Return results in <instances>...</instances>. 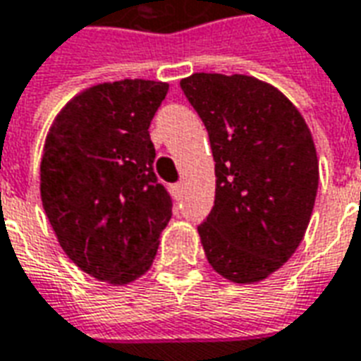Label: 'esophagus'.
<instances>
[{"label":"esophagus","instance_id":"34e87169","mask_svg":"<svg viewBox=\"0 0 361 361\" xmlns=\"http://www.w3.org/2000/svg\"><path fill=\"white\" fill-rule=\"evenodd\" d=\"M172 191H173V195L180 197V195H181V191H183V183H181V181H180V183H173V185H172Z\"/></svg>","mask_w":361,"mask_h":361}]
</instances>
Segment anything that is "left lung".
I'll return each instance as SVG.
<instances>
[{
  "mask_svg": "<svg viewBox=\"0 0 361 361\" xmlns=\"http://www.w3.org/2000/svg\"><path fill=\"white\" fill-rule=\"evenodd\" d=\"M181 89L211 139L214 207L199 230L220 276L253 284L294 255L319 185L305 119L276 87L250 75L193 73Z\"/></svg>",
  "mask_w": 361,
  "mask_h": 361,
  "instance_id": "8db88e82",
  "label": "left lung"
}]
</instances>
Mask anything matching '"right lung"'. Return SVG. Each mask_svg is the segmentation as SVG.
<instances>
[{
    "label": "right lung",
    "mask_w": 361,
    "mask_h": 361,
    "mask_svg": "<svg viewBox=\"0 0 361 361\" xmlns=\"http://www.w3.org/2000/svg\"><path fill=\"white\" fill-rule=\"evenodd\" d=\"M166 92L168 82L145 79L94 85L61 108L44 142L40 197L59 245L114 286L149 271L172 219L149 135Z\"/></svg>",
    "instance_id": "add662e5"
}]
</instances>
